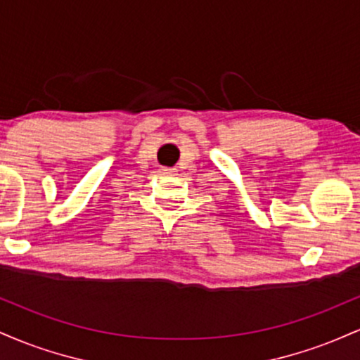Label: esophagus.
<instances>
[{
	"mask_svg": "<svg viewBox=\"0 0 360 360\" xmlns=\"http://www.w3.org/2000/svg\"><path fill=\"white\" fill-rule=\"evenodd\" d=\"M159 172L162 176H172L176 172V169H169V167H160Z\"/></svg>",
	"mask_w": 360,
	"mask_h": 360,
	"instance_id": "34e87169",
	"label": "esophagus"
}]
</instances>
